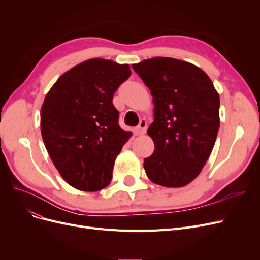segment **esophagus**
Wrapping results in <instances>:
<instances>
[{
	"label": "esophagus",
	"mask_w": 260,
	"mask_h": 260,
	"mask_svg": "<svg viewBox=\"0 0 260 260\" xmlns=\"http://www.w3.org/2000/svg\"><path fill=\"white\" fill-rule=\"evenodd\" d=\"M146 129H147V122L145 119H142L140 121L138 127L135 129V133L137 136H142L146 132Z\"/></svg>",
	"instance_id": "1"
}]
</instances>
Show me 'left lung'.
Listing matches in <instances>:
<instances>
[{"mask_svg":"<svg viewBox=\"0 0 260 260\" xmlns=\"http://www.w3.org/2000/svg\"><path fill=\"white\" fill-rule=\"evenodd\" d=\"M151 90L154 153L144 159L152 182L181 187L200 175L215 145L220 100L210 78L187 61L154 57L132 65Z\"/></svg>","mask_w":260,"mask_h":260,"instance_id":"left-lung-1","label":"left lung"}]
</instances>
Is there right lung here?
I'll return each mask as SVG.
<instances>
[{"instance_id": "obj_1", "label": "right lung", "mask_w": 260, "mask_h": 260, "mask_svg": "<svg viewBox=\"0 0 260 260\" xmlns=\"http://www.w3.org/2000/svg\"><path fill=\"white\" fill-rule=\"evenodd\" d=\"M131 75L129 65L93 58L52 86L41 108V135L68 184L94 192L109 184L117 155L131 137L119 127L113 96Z\"/></svg>"}]
</instances>
